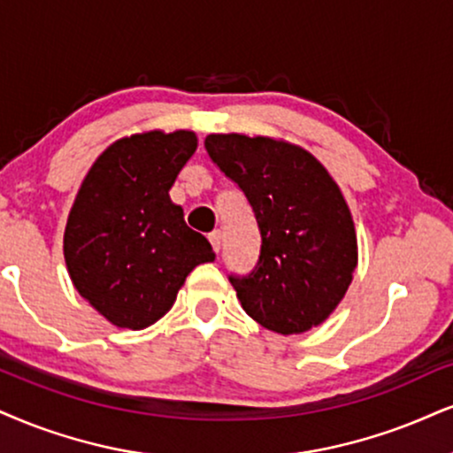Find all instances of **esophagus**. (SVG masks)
I'll use <instances>...</instances> for the list:
<instances>
[{
	"mask_svg": "<svg viewBox=\"0 0 453 453\" xmlns=\"http://www.w3.org/2000/svg\"><path fill=\"white\" fill-rule=\"evenodd\" d=\"M208 239H210L211 248H214V252H220V248H222V233L220 231H211L210 235H208Z\"/></svg>",
	"mask_w": 453,
	"mask_h": 453,
	"instance_id": "1",
	"label": "esophagus"
}]
</instances>
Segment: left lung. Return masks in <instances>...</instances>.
Returning a JSON list of instances; mask_svg holds the SVG:
<instances>
[{
    "mask_svg": "<svg viewBox=\"0 0 453 453\" xmlns=\"http://www.w3.org/2000/svg\"><path fill=\"white\" fill-rule=\"evenodd\" d=\"M203 144L258 225L254 269L228 275L243 311L277 334L319 326L344 298L357 266L355 225L338 184L294 144L242 134H210Z\"/></svg>",
    "mask_w": 453,
    "mask_h": 453,
    "instance_id": "left-lung-1",
    "label": "left lung"
}]
</instances>
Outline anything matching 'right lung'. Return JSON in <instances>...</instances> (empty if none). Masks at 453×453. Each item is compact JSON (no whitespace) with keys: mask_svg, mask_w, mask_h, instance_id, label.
I'll list each match as a JSON object with an SVG mask.
<instances>
[{"mask_svg":"<svg viewBox=\"0 0 453 453\" xmlns=\"http://www.w3.org/2000/svg\"><path fill=\"white\" fill-rule=\"evenodd\" d=\"M197 149L193 132H147L111 144L83 178L65 231L73 286L117 327L165 315L195 266L214 260L167 191Z\"/></svg>","mask_w":453,"mask_h":453,"instance_id":"add662e5","label":"right lung"}]
</instances>
